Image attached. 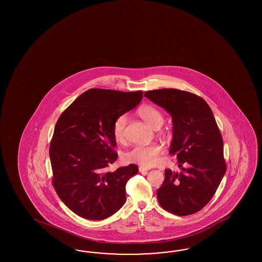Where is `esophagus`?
<instances>
[{
	"label": "esophagus",
	"instance_id": "34e87169",
	"mask_svg": "<svg viewBox=\"0 0 262 262\" xmlns=\"http://www.w3.org/2000/svg\"><path fill=\"white\" fill-rule=\"evenodd\" d=\"M149 170H150V169H148V168H145V167H139V172H140V173H142V174H147Z\"/></svg>",
	"mask_w": 262,
	"mask_h": 262
}]
</instances>
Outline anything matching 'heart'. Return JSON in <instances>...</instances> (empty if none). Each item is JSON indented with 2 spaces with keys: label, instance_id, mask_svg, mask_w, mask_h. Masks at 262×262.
I'll return each instance as SVG.
<instances>
[{
  "label": "heart",
  "instance_id": "obj_1",
  "mask_svg": "<svg viewBox=\"0 0 262 262\" xmlns=\"http://www.w3.org/2000/svg\"><path fill=\"white\" fill-rule=\"evenodd\" d=\"M138 116L154 128H159L164 122L162 112L151 104H143L137 110ZM127 118L125 114L117 116L112 124V134L116 141L123 142L126 136ZM162 148L158 143L147 145H136L124 154V159L128 163H135L143 167L155 165Z\"/></svg>",
  "mask_w": 262,
  "mask_h": 262
}]
</instances>
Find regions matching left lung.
Instances as JSON below:
<instances>
[{"mask_svg":"<svg viewBox=\"0 0 262 262\" xmlns=\"http://www.w3.org/2000/svg\"><path fill=\"white\" fill-rule=\"evenodd\" d=\"M144 96L172 115L174 134L169 152L182 168L180 173L165 169L164 182L157 191L159 205L178 216L194 214L214 196L227 170L213 113L202 97L188 91L163 88Z\"/></svg>","mask_w":262,"mask_h":262,"instance_id":"obj_1","label":"left lung"}]
</instances>
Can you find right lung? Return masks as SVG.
Instances as JSON below:
<instances>
[{
	"label": "right lung",
	"instance_id": "1",
	"mask_svg": "<svg viewBox=\"0 0 262 262\" xmlns=\"http://www.w3.org/2000/svg\"><path fill=\"white\" fill-rule=\"evenodd\" d=\"M142 91L91 88L61 113L50 144L52 183L74 213L103 220L126 202V184L138 172L135 164L106 168L117 159L112 124L141 102Z\"/></svg>",
	"mask_w": 262,
	"mask_h": 262
}]
</instances>
